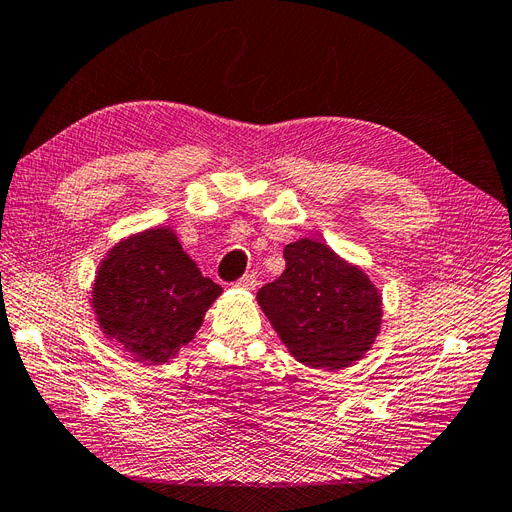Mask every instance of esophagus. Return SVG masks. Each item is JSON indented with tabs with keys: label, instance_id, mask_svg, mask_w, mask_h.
<instances>
[{
	"label": "esophagus",
	"instance_id": "34e87169",
	"mask_svg": "<svg viewBox=\"0 0 512 512\" xmlns=\"http://www.w3.org/2000/svg\"><path fill=\"white\" fill-rule=\"evenodd\" d=\"M235 286L243 288V290H254L258 286V277L254 273H247V275L241 277V280Z\"/></svg>",
	"mask_w": 512,
	"mask_h": 512
}]
</instances>
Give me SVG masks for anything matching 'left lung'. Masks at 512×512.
Returning a JSON list of instances; mask_svg holds the SVG:
<instances>
[{
    "label": "left lung",
    "instance_id": "left-lung-1",
    "mask_svg": "<svg viewBox=\"0 0 512 512\" xmlns=\"http://www.w3.org/2000/svg\"><path fill=\"white\" fill-rule=\"evenodd\" d=\"M284 258V273L256 294L282 344L314 369L339 371L361 361L382 324L376 284L322 241L288 243Z\"/></svg>",
    "mask_w": 512,
    "mask_h": 512
}]
</instances>
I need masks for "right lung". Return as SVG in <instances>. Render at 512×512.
<instances>
[{
    "mask_svg": "<svg viewBox=\"0 0 512 512\" xmlns=\"http://www.w3.org/2000/svg\"><path fill=\"white\" fill-rule=\"evenodd\" d=\"M222 288L203 277L168 226L115 243L91 286V307L104 337L130 359L162 365L188 346Z\"/></svg>",
    "mask_w": 512,
    "mask_h": 512,
    "instance_id": "1",
    "label": "right lung"
}]
</instances>
